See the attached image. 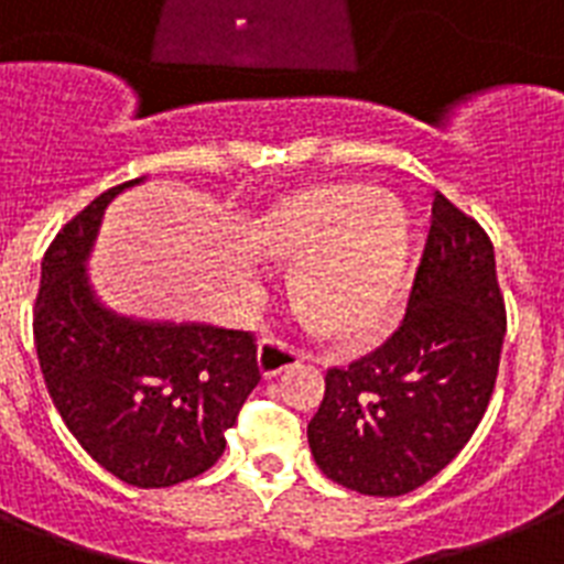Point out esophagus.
Wrapping results in <instances>:
<instances>
[{
	"instance_id": "esophagus-1",
	"label": "esophagus",
	"mask_w": 564,
	"mask_h": 564,
	"mask_svg": "<svg viewBox=\"0 0 564 564\" xmlns=\"http://www.w3.org/2000/svg\"><path fill=\"white\" fill-rule=\"evenodd\" d=\"M300 360H305L300 348L288 346L285 339L279 337H264L262 346H259V371L264 377H276L285 369L296 366Z\"/></svg>"
}]
</instances>
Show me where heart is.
<instances>
[{"label":"heart","instance_id":"heart-1","mask_svg":"<svg viewBox=\"0 0 564 564\" xmlns=\"http://www.w3.org/2000/svg\"><path fill=\"white\" fill-rule=\"evenodd\" d=\"M264 250L302 262L293 296L323 332L351 337L375 328L406 264V218L369 187H314L273 207Z\"/></svg>","mask_w":564,"mask_h":564}]
</instances>
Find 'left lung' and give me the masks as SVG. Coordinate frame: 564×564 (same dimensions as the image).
Wrapping results in <instances>:
<instances>
[{
	"label": "left lung",
	"mask_w": 564,
	"mask_h": 564,
	"mask_svg": "<svg viewBox=\"0 0 564 564\" xmlns=\"http://www.w3.org/2000/svg\"><path fill=\"white\" fill-rule=\"evenodd\" d=\"M505 332L490 236L435 193L398 332L325 375V398L308 423L316 467L383 499L438 476L487 412Z\"/></svg>",
	"instance_id": "obj_1"
}]
</instances>
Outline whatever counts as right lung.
Returning a JSON list of instances; mask_svg holds the SVG:
<instances>
[{
	"instance_id": "1",
	"label": "right lung",
	"mask_w": 564,
	"mask_h": 564,
	"mask_svg": "<svg viewBox=\"0 0 564 564\" xmlns=\"http://www.w3.org/2000/svg\"><path fill=\"white\" fill-rule=\"evenodd\" d=\"M141 181L97 195L51 241L34 343L51 400L77 444L115 478L152 490L202 476L221 458L225 432L262 375L250 332L149 323L97 300L86 262L104 213Z\"/></svg>"
}]
</instances>
